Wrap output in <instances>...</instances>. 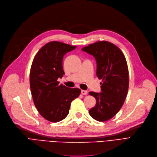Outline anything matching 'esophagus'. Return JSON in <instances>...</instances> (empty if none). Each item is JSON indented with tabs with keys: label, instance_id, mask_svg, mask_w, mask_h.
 Instances as JSON below:
<instances>
[{
	"label": "esophagus",
	"instance_id": "obj_1",
	"mask_svg": "<svg viewBox=\"0 0 157 157\" xmlns=\"http://www.w3.org/2000/svg\"><path fill=\"white\" fill-rule=\"evenodd\" d=\"M87 94H88V92L86 90H81V94L82 95H86Z\"/></svg>",
	"mask_w": 157,
	"mask_h": 157
}]
</instances>
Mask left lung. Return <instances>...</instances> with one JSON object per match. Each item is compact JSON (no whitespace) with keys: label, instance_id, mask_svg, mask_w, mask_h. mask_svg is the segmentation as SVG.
<instances>
[{"label":"left lung","instance_id":"8db88e82","mask_svg":"<svg viewBox=\"0 0 157 157\" xmlns=\"http://www.w3.org/2000/svg\"><path fill=\"white\" fill-rule=\"evenodd\" d=\"M94 56L97 63L96 75L101 92H89L96 99L89 110L90 116L100 122L110 120L124 104L129 87V72L126 58L117 46L107 41H99L81 49Z\"/></svg>","mask_w":157,"mask_h":157}]
</instances>
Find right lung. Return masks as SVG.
I'll return each mask as SVG.
<instances>
[{
	"mask_svg": "<svg viewBox=\"0 0 157 157\" xmlns=\"http://www.w3.org/2000/svg\"><path fill=\"white\" fill-rule=\"evenodd\" d=\"M76 46L52 41L36 53L31 67L29 82L34 104L46 120L56 122L69 114L71 102L78 98L81 90L59 85L58 79L64 73L63 58Z\"/></svg>",
	"mask_w": 157,
	"mask_h": 157,
	"instance_id": "obj_1",
	"label": "right lung"
}]
</instances>
